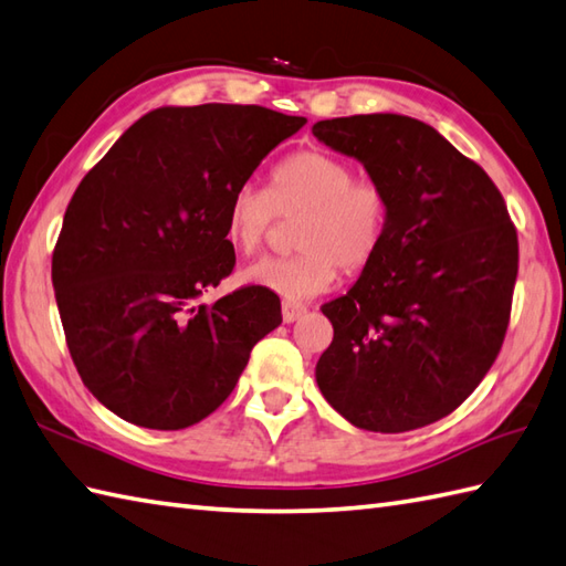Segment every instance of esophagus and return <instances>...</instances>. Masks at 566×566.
<instances>
[{
    "label": "esophagus",
    "mask_w": 566,
    "mask_h": 566,
    "mask_svg": "<svg viewBox=\"0 0 566 566\" xmlns=\"http://www.w3.org/2000/svg\"><path fill=\"white\" fill-rule=\"evenodd\" d=\"M281 310H283V322H287V324L297 322L307 312L305 305H297V303H283Z\"/></svg>",
    "instance_id": "esophagus-1"
}]
</instances>
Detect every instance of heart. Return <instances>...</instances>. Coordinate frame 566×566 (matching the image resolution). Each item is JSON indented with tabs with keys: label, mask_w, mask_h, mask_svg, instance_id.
<instances>
[{
	"label": "heart",
	"mask_w": 566,
	"mask_h": 566,
	"mask_svg": "<svg viewBox=\"0 0 566 566\" xmlns=\"http://www.w3.org/2000/svg\"><path fill=\"white\" fill-rule=\"evenodd\" d=\"M354 177L342 157L303 149L271 169L266 191L251 184L234 188L224 210V237L244 254L263 247L275 216H300L297 254L249 263L242 281L285 303H305L329 291L338 266L366 269L385 242L389 198L380 184Z\"/></svg>",
	"instance_id": "b5f03b06"
}]
</instances>
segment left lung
Segmentation results:
<instances>
[{
    "label": "left lung",
    "instance_id": "obj_1",
    "mask_svg": "<svg viewBox=\"0 0 566 566\" xmlns=\"http://www.w3.org/2000/svg\"><path fill=\"white\" fill-rule=\"evenodd\" d=\"M389 198L385 242L322 312L324 399L358 429L401 433L455 411L504 344L518 237L494 181L431 125L368 113L312 125Z\"/></svg>",
    "mask_w": 566,
    "mask_h": 566
}]
</instances>
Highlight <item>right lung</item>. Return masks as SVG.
<instances>
[{"instance_id": "obj_1", "label": "right lung", "mask_w": 566, "mask_h": 566, "mask_svg": "<svg viewBox=\"0 0 566 566\" xmlns=\"http://www.w3.org/2000/svg\"><path fill=\"white\" fill-rule=\"evenodd\" d=\"M305 118L263 106H161L125 130L74 191L53 287L86 389L143 429L179 431L230 397L281 300L240 287L200 303L234 269L224 210Z\"/></svg>"}]
</instances>
